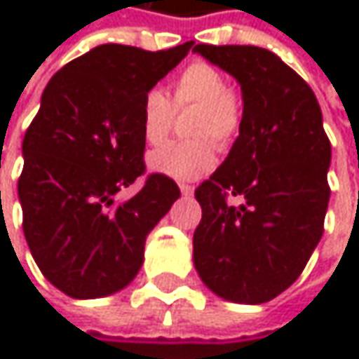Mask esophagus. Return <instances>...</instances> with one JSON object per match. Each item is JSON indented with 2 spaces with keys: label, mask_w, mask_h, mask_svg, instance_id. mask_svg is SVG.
<instances>
[{
  "label": "esophagus",
  "mask_w": 359,
  "mask_h": 359,
  "mask_svg": "<svg viewBox=\"0 0 359 359\" xmlns=\"http://www.w3.org/2000/svg\"><path fill=\"white\" fill-rule=\"evenodd\" d=\"M179 187L182 195H191V193H193V187H191V184H187V182H180Z\"/></svg>",
  "instance_id": "34e87169"
}]
</instances>
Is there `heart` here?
Instances as JSON below:
<instances>
[{"label": "heart", "mask_w": 359, "mask_h": 359, "mask_svg": "<svg viewBox=\"0 0 359 359\" xmlns=\"http://www.w3.org/2000/svg\"><path fill=\"white\" fill-rule=\"evenodd\" d=\"M195 109L189 120L193 139L166 143L147 156V166L177 180H195L208 175L218 160V147L231 149L245 120L243 97L226 83L224 72L203 60L187 64L170 81V100L160 89H149L139 104L141 135L147 145H160L172 130L175 114Z\"/></svg>", "instance_id": "1"}]
</instances>
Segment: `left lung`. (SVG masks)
I'll return each mask as SVG.
<instances>
[{
	"label": "left lung",
	"mask_w": 359,
	"mask_h": 359,
	"mask_svg": "<svg viewBox=\"0 0 359 359\" xmlns=\"http://www.w3.org/2000/svg\"><path fill=\"white\" fill-rule=\"evenodd\" d=\"M193 51L239 81L245 108L229 158L195 189V268L216 295L264 304L299 278L323 237L330 197L323 111L310 85L268 49L197 43Z\"/></svg>",
	"instance_id": "1"
}]
</instances>
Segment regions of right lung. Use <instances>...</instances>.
<instances>
[{"mask_svg": "<svg viewBox=\"0 0 359 359\" xmlns=\"http://www.w3.org/2000/svg\"><path fill=\"white\" fill-rule=\"evenodd\" d=\"M191 47L100 45L60 68L43 91L22 143V231L43 276L70 297L126 287L149 231L179 199L170 177L145 175L139 104ZM141 176L144 187L118 200Z\"/></svg>", "mask_w": 359, "mask_h": 359, "instance_id": "1", "label": "right lung"}]
</instances>
